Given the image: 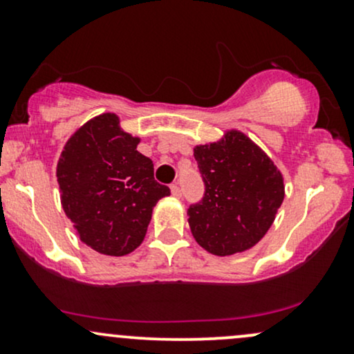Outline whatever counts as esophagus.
I'll list each match as a JSON object with an SVG mask.
<instances>
[{"mask_svg":"<svg viewBox=\"0 0 354 354\" xmlns=\"http://www.w3.org/2000/svg\"><path fill=\"white\" fill-rule=\"evenodd\" d=\"M169 188H171V194L174 198H181V186L178 185V183H173Z\"/></svg>","mask_w":354,"mask_h":354,"instance_id":"esophagus-1","label":"esophagus"}]
</instances>
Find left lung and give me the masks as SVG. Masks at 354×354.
Listing matches in <instances>:
<instances>
[{
    "label": "left lung",
    "instance_id": "8db88e82",
    "mask_svg": "<svg viewBox=\"0 0 354 354\" xmlns=\"http://www.w3.org/2000/svg\"><path fill=\"white\" fill-rule=\"evenodd\" d=\"M194 160L205 186L201 200L188 208L194 239L218 256L254 246L283 203L278 168L238 131L228 133L219 143L196 146Z\"/></svg>",
    "mask_w": 354,
    "mask_h": 354
}]
</instances>
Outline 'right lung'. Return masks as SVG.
Wrapping results in <instances>:
<instances>
[{"label":"right lung","instance_id":"add662e5","mask_svg":"<svg viewBox=\"0 0 354 354\" xmlns=\"http://www.w3.org/2000/svg\"><path fill=\"white\" fill-rule=\"evenodd\" d=\"M138 143L106 113L81 126L61 153V205L81 241L98 253H131L145 239L153 206L169 194Z\"/></svg>","mask_w":354,"mask_h":354}]
</instances>
